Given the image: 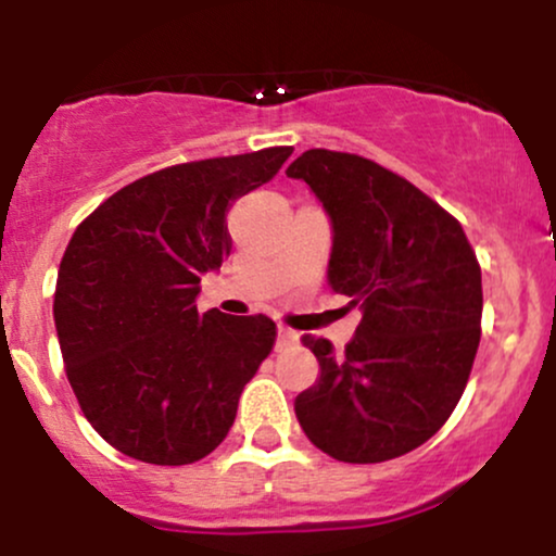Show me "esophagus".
I'll list each match as a JSON object with an SVG mask.
<instances>
[{
  "mask_svg": "<svg viewBox=\"0 0 556 556\" xmlns=\"http://www.w3.org/2000/svg\"><path fill=\"white\" fill-rule=\"evenodd\" d=\"M298 340H300L298 331H292V329H287V327H279L277 329V350L292 348V344H298Z\"/></svg>",
  "mask_w": 556,
  "mask_h": 556,
  "instance_id": "obj_1",
  "label": "esophagus"
}]
</instances>
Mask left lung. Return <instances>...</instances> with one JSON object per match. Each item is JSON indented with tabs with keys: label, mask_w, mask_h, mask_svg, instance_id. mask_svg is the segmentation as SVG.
Segmentation results:
<instances>
[{
	"label": "left lung",
	"mask_w": 556,
	"mask_h": 556,
	"mask_svg": "<svg viewBox=\"0 0 556 556\" xmlns=\"http://www.w3.org/2000/svg\"><path fill=\"white\" fill-rule=\"evenodd\" d=\"M287 177L329 214V287L363 311L342 358L305 337L321 376L295 416L334 460H392L429 442L463 397L481 340V266L455 216L371 159L311 149Z\"/></svg>",
	"instance_id": "obj_1"
}]
</instances>
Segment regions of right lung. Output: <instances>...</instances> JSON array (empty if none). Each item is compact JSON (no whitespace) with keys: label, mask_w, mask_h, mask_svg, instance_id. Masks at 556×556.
Segmentation results:
<instances>
[{"label":"right lung","mask_w":556,"mask_h":556,"mask_svg":"<svg viewBox=\"0 0 556 556\" xmlns=\"http://www.w3.org/2000/svg\"><path fill=\"white\" fill-rule=\"evenodd\" d=\"M290 154L274 146L159 169L75 229L56 274V340L83 416L132 460L188 465L214 452L271 353V318L198 314L195 298L229 256L232 203Z\"/></svg>","instance_id":"add662e5"}]
</instances>
